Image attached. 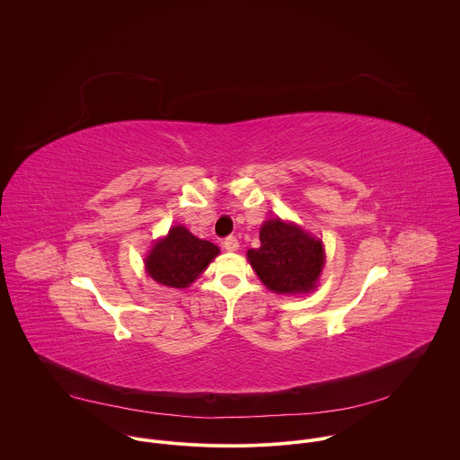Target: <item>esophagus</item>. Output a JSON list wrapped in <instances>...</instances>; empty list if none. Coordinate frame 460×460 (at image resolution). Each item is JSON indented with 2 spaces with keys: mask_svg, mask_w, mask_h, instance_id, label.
<instances>
[{
  "mask_svg": "<svg viewBox=\"0 0 460 460\" xmlns=\"http://www.w3.org/2000/svg\"><path fill=\"white\" fill-rule=\"evenodd\" d=\"M223 248H225L226 252H235V250H239V241H237V237H234V235L226 237V239L223 241Z\"/></svg>",
  "mask_w": 460,
  "mask_h": 460,
  "instance_id": "obj_1",
  "label": "esophagus"
}]
</instances>
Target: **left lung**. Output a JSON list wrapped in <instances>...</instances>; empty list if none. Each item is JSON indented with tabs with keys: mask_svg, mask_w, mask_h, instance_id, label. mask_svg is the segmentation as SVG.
<instances>
[{
	"mask_svg": "<svg viewBox=\"0 0 460 460\" xmlns=\"http://www.w3.org/2000/svg\"><path fill=\"white\" fill-rule=\"evenodd\" d=\"M259 279L275 293H305L321 275L324 253L321 241L282 219L261 228V248L248 252Z\"/></svg>",
	"mask_w": 460,
	"mask_h": 460,
	"instance_id": "obj_1",
	"label": "left lung"
}]
</instances>
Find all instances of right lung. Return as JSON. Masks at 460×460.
Here are the masks:
<instances>
[{
    "mask_svg": "<svg viewBox=\"0 0 460 460\" xmlns=\"http://www.w3.org/2000/svg\"><path fill=\"white\" fill-rule=\"evenodd\" d=\"M219 248L208 241L194 237L187 228L174 226L167 237L158 241L146 259V270L155 282L183 289L190 286Z\"/></svg>",
    "mask_w": 460,
    "mask_h": 460,
    "instance_id": "add662e5",
    "label": "right lung"
}]
</instances>
